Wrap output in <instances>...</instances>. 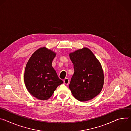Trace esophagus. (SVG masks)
Wrapping results in <instances>:
<instances>
[{
    "instance_id": "1",
    "label": "esophagus",
    "mask_w": 131,
    "mask_h": 131,
    "mask_svg": "<svg viewBox=\"0 0 131 131\" xmlns=\"http://www.w3.org/2000/svg\"><path fill=\"white\" fill-rule=\"evenodd\" d=\"M63 82H64V84H66V85H68V84L69 83V82H70L69 79L68 78H65V79L63 80Z\"/></svg>"
}]
</instances>
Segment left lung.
<instances>
[{
    "label": "left lung",
    "mask_w": 131,
    "mask_h": 131,
    "mask_svg": "<svg viewBox=\"0 0 131 131\" xmlns=\"http://www.w3.org/2000/svg\"><path fill=\"white\" fill-rule=\"evenodd\" d=\"M74 74L69 84L73 96L80 101H86L97 96L104 83L101 65L93 52L84 47L70 53Z\"/></svg>",
    "instance_id": "obj_1"
}]
</instances>
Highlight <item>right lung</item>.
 Returning <instances> with one entry per match:
<instances>
[{"mask_svg": "<svg viewBox=\"0 0 131 131\" xmlns=\"http://www.w3.org/2000/svg\"><path fill=\"white\" fill-rule=\"evenodd\" d=\"M56 53L46 47L37 50L27 63L24 81L29 92L40 100H47L63 83L52 67Z\"/></svg>", "mask_w": 131, "mask_h": 131, "instance_id": "right-lung-1", "label": "right lung"}]
</instances>
